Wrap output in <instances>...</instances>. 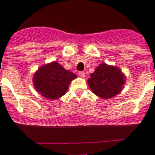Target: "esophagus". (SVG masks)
<instances>
[{"label": "esophagus", "mask_w": 155, "mask_h": 155, "mask_svg": "<svg viewBox=\"0 0 155 155\" xmlns=\"http://www.w3.org/2000/svg\"><path fill=\"white\" fill-rule=\"evenodd\" d=\"M79 75H80V77H85V72L84 71H80Z\"/></svg>", "instance_id": "obj_1"}]
</instances>
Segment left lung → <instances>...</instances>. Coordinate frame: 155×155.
<instances>
[{
  "label": "left lung",
  "mask_w": 155,
  "mask_h": 155,
  "mask_svg": "<svg viewBox=\"0 0 155 155\" xmlns=\"http://www.w3.org/2000/svg\"><path fill=\"white\" fill-rule=\"evenodd\" d=\"M124 81V75L119 68L102 63L91 74L87 83L96 95L110 98L120 92Z\"/></svg>",
  "instance_id": "left-lung-1"
}]
</instances>
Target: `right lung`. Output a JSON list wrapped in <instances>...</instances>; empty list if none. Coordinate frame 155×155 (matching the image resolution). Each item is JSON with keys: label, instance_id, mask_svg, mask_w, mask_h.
<instances>
[{"label": "right lung", "instance_id": "1", "mask_svg": "<svg viewBox=\"0 0 155 155\" xmlns=\"http://www.w3.org/2000/svg\"><path fill=\"white\" fill-rule=\"evenodd\" d=\"M76 75L65 70L58 62L45 64L34 76V85L37 91L49 99H57L65 94L68 86Z\"/></svg>", "mask_w": 155, "mask_h": 155}]
</instances>
